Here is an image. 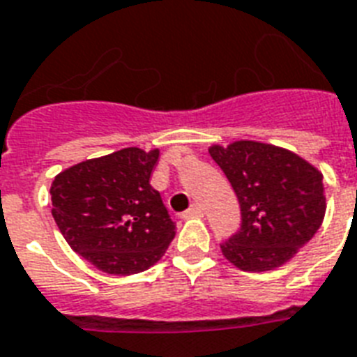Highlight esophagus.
<instances>
[{"label":"esophagus","mask_w":357,"mask_h":357,"mask_svg":"<svg viewBox=\"0 0 357 357\" xmlns=\"http://www.w3.org/2000/svg\"><path fill=\"white\" fill-rule=\"evenodd\" d=\"M181 217H183V218L204 217V209H202V207L198 206V204H196V206H192V207H190V209H187V211H185L183 215H181Z\"/></svg>","instance_id":"esophagus-1"}]
</instances>
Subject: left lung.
<instances>
[{
	"instance_id": "left-lung-1",
	"label": "left lung",
	"mask_w": 357,
	"mask_h": 357,
	"mask_svg": "<svg viewBox=\"0 0 357 357\" xmlns=\"http://www.w3.org/2000/svg\"><path fill=\"white\" fill-rule=\"evenodd\" d=\"M234 187L243 224L220 244L241 271L266 272L285 265L321 228L326 213L322 172L294 151L257 140L209 146Z\"/></svg>"
}]
</instances>
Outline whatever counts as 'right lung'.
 Wrapping results in <instances>:
<instances>
[{"label":"right lung","mask_w":357,"mask_h":357,"mask_svg":"<svg viewBox=\"0 0 357 357\" xmlns=\"http://www.w3.org/2000/svg\"><path fill=\"white\" fill-rule=\"evenodd\" d=\"M159 150L123 148L55 176L52 215L70 248L113 276L148 271L176 235L161 195L150 185Z\"/></svg>","instance_id":"1"}]
</instances>
